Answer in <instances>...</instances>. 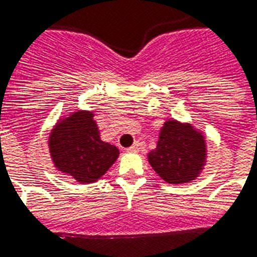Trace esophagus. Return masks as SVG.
Segmentation results:
<instances>
[{
    "mask_svg": "<svg viewBox=\"0 0 257 257\" xmlns=\"http://www.w3.org/2000/svg\"><path fill=\"white\" fill-rule=\"evenodd\" d=\"M139 150H140V146H139V143H135L132 147H129L128 152H139Z\"/></svg>",
    "mask_w": 257,
    "mask_h": 257,
    "instance_id": "1",
    "label": "esophagus"
}]
</instances>
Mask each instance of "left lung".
<instances>
[{
    "instance_id": "8db88e82",
    "label": "left lung",
    "mask_w": 257,
    "mask_h": 257,
    "mask_svg": "<svg viewBox=\"0 0 257 257\" xmlns=\"http://www.w3.org/2000/svg\"><path fill=\"white\" fill-rule=\"evenodd\" d=\"M206 139L189 122L167 120L159 132L156 148L148 154L155 172L170 185L195 181L206 166Z\"/></svg>"
}]
</instances>
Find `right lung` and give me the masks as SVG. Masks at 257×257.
Returning a JSON list of instances; mask_svg holds the SVG:
<instances>
[{
    "mask_svg": "<svg viewBox=\"0 0 257 257\" xmlns=\"http://www.w3.org/2000/svg\"><path fill=\"white\" fill-rule=\"evenodd\" d=\"M48 148L55 168L79 183H94L114 164L120 151L102 142L93 111L75 110L51 129Z\"/></svg>",
    "mask_w": 257,
    "mask_h": 257,
    "instance_id": "right-lung-1",
    "label": "right lung"
}]
</instances>
